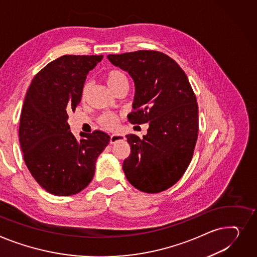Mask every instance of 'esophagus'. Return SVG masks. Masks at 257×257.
<instances>
[{"label": "esophagus", "mask_w": 257, "mask_h": 257, "mask_svg": "<svg viewBox=\"0 0 257 257\" xmlns=\"http://www.w3.org/2000/svg\"><path fill=\"white\" fill-rule=\"evenodd\" d=\"M125 140V136L122 135V134H112L110 135V144H115L116 142H121V141H124Z\"/></svg>", "instance_id": "34e87169"}]
</instances>
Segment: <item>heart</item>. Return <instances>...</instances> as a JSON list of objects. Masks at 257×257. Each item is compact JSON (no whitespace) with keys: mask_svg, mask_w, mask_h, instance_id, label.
<instances>
[{"mask_svg":"<svg viewBox=\"0 0 257 257\" xmlns=\"http://www.w3.org/2000/svg\"><path fill=\"white\" fill-rule=\"evenodd\" d=\"M103 79L106 82L107 87L113 92V93H118L121 91H127L128 87H129V80L127 75L118 69H109L107 70L104 74H103ZM89 87L88 84H84L82 91H81V97L84 98L87 96ZM116 121H117V115L114 113H103L102 114L98 122L100 124V126H102L105 129L111 130L115 127L116 125Z\"/></svg>","mask_w":257,"mask_h":257,"instance_id":"heart-1","label":"heart"}]
</instances>
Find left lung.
Wrapping results in <instances>:
<instances>
[{
  "label": "left lung",
  "instance_id": "left-lung-1",
  "mask_svg": "<svg viewBox=\"0 0 257 257\" xmlns=\"http://www.w3.org/2000/svg\"><path fill=\"white\" fill-rule=\"evenodd\" d=\"M107 59L134 80L133 125L149 123L147 135H126L131 154L123 162L129 183L147 193L174 186L189 166L198 136V105L179 64L156 50H138Z\"/></svg>",
  "mask_w": 257,
  "mask_h": 257
}]
</instances>
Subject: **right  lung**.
Listing matches in <instances>:
<instances>
[{"label": "right lung", "instance_id": "1", "mask_svg": "<svg viewBox=\"0 0 257 257\" xmlns=\"http://www.w3.org/2000/svg\"><path fill=\"white\" fill-rule=\"evenodd\" d=\"M103 56L66 55L48 63L33 78L23 105L20 144L31 175L47 192L69 196L83 190L95 174L109 135L95 130L77 141L68 113L81 100L87 74Z\"/></svg>", "mask_w": 257, "mask_h": 257}]
</instances>
